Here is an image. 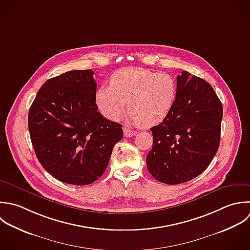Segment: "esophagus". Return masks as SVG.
Wrapping results in <instances>:
<instances>
[{
	"mask_svg": "<svg viewBox=\"0 0 250 250\" xmlns=\"http://www.w3.org/2000/svg\"><path fill=\"white\" fill-rule=\"evenodd\" d=\"M136 133H137V132H136L135 130H132V129H130V128H128V127H124V135H125V137H132V136H134Z\"/></svg>",
	"mask_w": 250,
	"mask_h": 250,
	"instance_id": "34e87169",
	"label": "esophagus"
}]
</instances>
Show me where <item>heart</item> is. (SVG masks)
<instances>
[{"mask_svg":"<svg viewBox=\"0 0 250 250\" xmlns=\"http://www.w3.org/2000/svg\"><path fill=\"white\" fill-rule=\"evenodd\" d=\"M177 91V82L170 74L130 67L115 72L110 85L97 89L95 102L102 115L112 121L122 118L128 102L132 120L152 127L171 113Z\"/></svg>","mask_w":250,"mask_h":250,"instance_id":"obj_1","label":"heart"}]
</instances>
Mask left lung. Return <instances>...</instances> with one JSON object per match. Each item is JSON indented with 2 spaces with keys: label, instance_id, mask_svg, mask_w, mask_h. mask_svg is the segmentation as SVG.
Returning <instances> with one entry per match:
<instances>
[{
  "label": "left lung",
  "instance_id": "left-lung-1",
  "mask_svg": "<svg viewBox=\"0 0 250 250\" xmlns=\"http://www.w3.org/2000/svg\"><path fill=\"white\" fill-rule=\"evenodd\" d=\"M187 71L177 76V97L168 117L151 127L147 168L158 181L175 185L203 173L220 144L223 107L213 87Z\"/></svg>",
  "mask_w": 250,
  "mask_h": 250
}]
</instances>
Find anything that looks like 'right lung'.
<instances>
[{"label":"right lung","instance_id":"1","mask_svg":"<svg viewBox=\"0 0 250 250\" xmlns=\"http://www.w3.org/2000/svg\"><path fill=\"white\" fill-rule=\"evenodd\" d=\"M92 70H74L47 80L28 115L35 154L61 182L88 185L104 173L122 125L105 119L95 103Z\"/></svg>","mask_w":250,"mask_h":250}]
</instances>
